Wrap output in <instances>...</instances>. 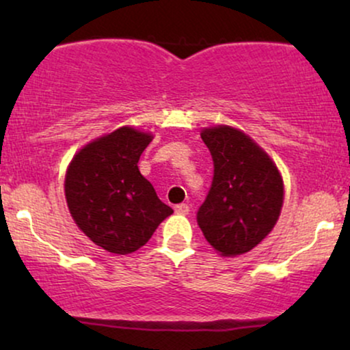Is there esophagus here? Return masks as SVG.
<instances>
[{
	"label": "esophagus",
	"instance_id": "obj_1",
	"mask_svg": "<svg viewBox=\"0 0 350 350\" xmlns=\"http://www.w3.org/2000/svg\"><path fill=\"white\" fill-rule=\"evenodd\" d=\"M176 214H180V215H186L189 214V206L187 204H178V206L174 207Z\"/></svg>",
	"mask_w": 350,
	"mask_h": 350
}]
</instances>
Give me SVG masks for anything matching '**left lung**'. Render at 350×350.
Listing matches in <instances>:
<instances>
[{
    "label": "left lung",
    "mask_w": 350,
    "mask_h": 350,
    "mask_svg": "<svg viewBox=\"0 0 350 350\" xmlns=\"http://www.w3.org/2000/svg\"><path fill=\"white\" fill-rule=\"evenodd\" d=\"M214 161V178L198 211L204 237L220 255L250 252L271 232L283 206V180L258 144L230 126L200 133Z\"/></svg>",
    "instance_id": "obj_1"
}]
</instances>
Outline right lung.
I'll list each match as a JSON object with an SVG mask.
<instances>
[{"instance_id":"add662e5","label":"right lung","mask_w":350,"mask_h":350,"mask_svg":"<svg viewBox=\"0 0 350 350\" xmlns=\"http://www.w3.org/2000/svg\"><path fill=\"white\" fill-rule=\"evenodd\" d=\"M152 136L118 128L87 144L66 174V199L75 224L95 245L118 255L136 252L172 214L138 170Z\"/></svg>"}]
</instances>
